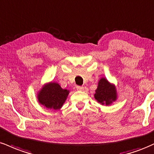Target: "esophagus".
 <instances>
[{
  "label": "esophagus",
  "instance_id": "obj_1",
  "mask_svg": "<svg viewBox=\"0 0 154 154\" xmlns=\"http://www.w3.org/2000/svg\"><path fill=\"white\" fill-rule=\"evenodd\" d=\"M76 89L79 91H83L84 90V87L82 86H76Z\"/></svg>",
  "mask_w": 154,
  "mask_h": 154
}]
</instances>
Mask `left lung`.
I'll return each instance as SVG.
<instances>
[{"mask_svg": "<svg viewBox=\"0 0 154 154\" xmlns=\"http://www.w3.org/2000/svg\"><path fill=\"white\" fill-rule=\"evenodd\" d=\"M94 97L101 104L109 105L116 99V92L114 86L111 85L105 79H101L98 83Z\"/></svg>", "mask_w": 154, "mask_h": 154, "instance_id": "obj_1", "label": "left lung"}]
</instances>
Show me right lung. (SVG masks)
I'll return each instance as SVG.
<instances>
[{
    "instance_id": "1",
    "label": "right lung",
    "mask_w": 154,
    "mask_h": 154,
    "mask_svg": "<svg viewBox=\"0 0 154 154\" xmlns=\"http://www.w3.org/2000/svg\"><path fill=\"white\" fill-rule=\"evenodd\" d=\"M69 93L63 89L57 83H50L44 86L38 95V102L47 108L60 109L63 106Z\"/></svg>"
}]
</instances>
